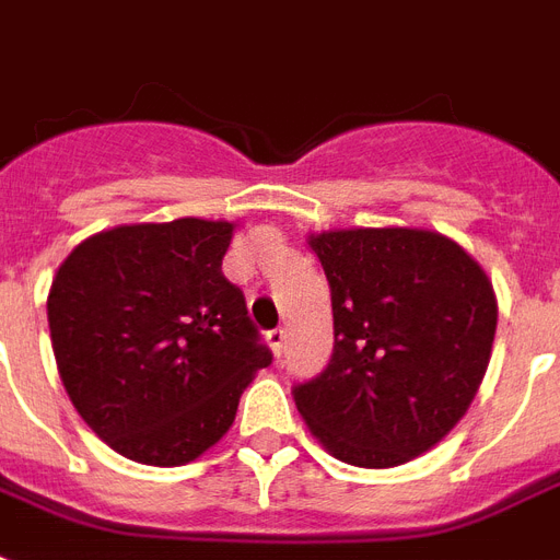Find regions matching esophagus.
<instances>
[{
	"mask_svg": "<svg viewBox=\"0 0 560 560\" xmlns=\"http://www.w3.org/2000/svg\"><path fill=\"white\" fill-rule=\"evenodd\" d=\"M267 343H270L272 355L281 358V352H284V343H288V331H284V328H272V331H267Z\"/></svg>",
	"mask_w": 560,
	"mask_h": 560,
	"instance_id": "34e87169",
	"label": "esophagus"
}]
</instances>
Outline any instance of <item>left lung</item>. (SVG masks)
<instances>
[{
  "label": "left lung",
  "mask_w": 560,
  "mask_h": 560,
  "mask_svg": "<svg viewBox=\"0 0 560 560\" xmlns=\"http://www.w3.org/2000/svg\"><path fill=\"white\" fill-rule=\"evenodd\" d=\"M308 246L331 288L335 352L293 390L299 413L343 464H408L479 394L497 337L493 281L434 229H328Z\"/></svg>",
  "instance_id": "1"
}]
</instances>
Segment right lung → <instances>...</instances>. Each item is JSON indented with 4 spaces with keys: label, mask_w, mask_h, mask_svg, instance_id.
Masks as SVG:
<instances>
[{
    "label": "right lung",
    "mask_w": 560,
    "mask_h": 560,
    "mask_svg": "<svg viewBox=\"0 0 560 560\" xmlns=\"http://www.w3.org/2000/svg\"><path fill=\"white\" fill-rule=\"evenodd\" d=\"M234 229L202 217L114 225L55 272L46 317L63 390L122 458L182 467L205 455L272 361L223 276Z\"/></svg>",
    "instance_id": "add662e5"
}]
</instances>
